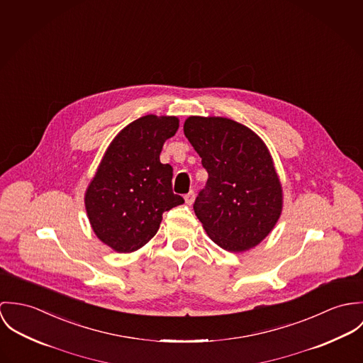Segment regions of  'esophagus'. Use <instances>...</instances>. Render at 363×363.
Here are the masks:
<instances>
[{"label":"esophagus","mask_w":363,"mask_h":363,"mask_svg":"<svg viewBox=\"0 0 363 363\" xmlns=\"http://www.w3.org/2000/svg\"><path fill=\"white\" fill-rule=\"evenodd\" d=\"M194 199H195V192H194V191H191L189 194H186V195H185V201H186V204H189V206H191V204L194 203Z\"/></svg>","instance_id":"1"}]
</instances>
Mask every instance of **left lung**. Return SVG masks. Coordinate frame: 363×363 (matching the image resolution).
Returning a JSON list of instances; mask_svg holds the SVG:
<instances>
[{"instance_id": "1", "label": "left lung", "mask_w": 363, "mask_h": 363, "mask_svg": "<svg viewBox=\"0 0 363 363\" xmlns=\"http://www.w3.org/2000/svg\"><path fill=\"white\" fill-rule=\"evenodd\" d=\"M184 133L208 174L194 204L204 231L228 252L255 247L281 216V182L267 146L223 117H189Z\"/></svg>"}]
</instances>
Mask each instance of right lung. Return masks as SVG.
Here are the masks:
<instances>
[{
  "instance_id": "obj_1",
  "label": "right lung",
  "mask_w": 363,
  "mask_h": 363,
  "mask_svg": "<svg viewBox=\"0 0 363 363\" xmlns=\"http://www.w3.org/2000/svg\"><path fill=\"white\" fill-rule=\"evenodd\" d=\"M178 126L177 117L153 114L126 125L86 189L90 225L116 252L140 249L159 231L162 213L184 203L172 192V167L160 162L162 145Z\"/></svg>"
}]
</instances>
